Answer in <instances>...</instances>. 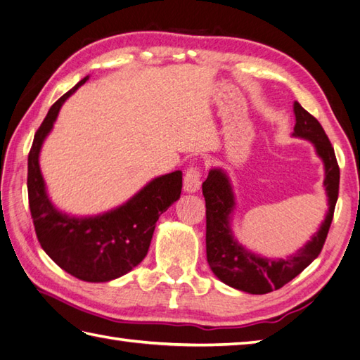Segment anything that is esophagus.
<instances>
[{
	"mask_svg": "<svg viewBox=\"0 0 360 360\" xmlns=\"http://www.w3.org/2000/svg\"><path fill=\"white\" fill-rule=\"evenodd\" d=\"M202 185V169L199 166H191L185 172V177H183V189L186 193H195V191L200 189Z\"/></svg>",
	"mask_w": 360,
	"mask_h": 360,
	"instance_id": "34e87169",
	"label": "esophagus"
}]
</instances>
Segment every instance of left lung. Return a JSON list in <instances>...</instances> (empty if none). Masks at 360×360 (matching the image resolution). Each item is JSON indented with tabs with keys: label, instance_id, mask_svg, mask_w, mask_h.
<instances>
[{
	"label": "left lung",
	"instance_id": "obj_1",
	"mask_svg": "<svg viewBox=\"0 0 360 360\" xmlns=\"http://www.w3.org/2000/svg\"><path fill=\"white\" fill-rule=\"evenodd\" d=\"M293 110H295L297 120L293 135L312 141L317 153L323 160L326 174L325 186L329 197V211L325 222L304 248L290 258L280 261L264 259L244 250L233 239L229 225L234 199L226 175L221 169H211L202 185L205 207H207V259L210 267L225 284L234 289L255 293V295L281 289L317 258L325 245L329 226L333 222L337 197H339L340 169L331 141L317 118L306 112L298 102L293 104Z\"/></svg>",
	"mask_w": 360,
	"mask_h": 360
}]
</instances>
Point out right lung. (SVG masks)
<instances>
[{
  "instance_id": "right-lung-1",
  "label": "right lung",
  "mask_w": 360,
  "mask_h": 360,
  "mask_svg": "<svg viewBox=\"0 0 360 360\" xmlns=\"http://www.w3.org/2000/svg\"><path fill=\"white\" fill-rule=\"evenodd\" d=\"M86 77L51 105L35 131L27 157V197L37 239L65 272L82 281L104 283L130 272L148 255L158 217L181 194V171L152 180L122 207L96 217L76 219L51 205L39 166V153L62 104Z\"/></svg>"
}]
</instances>
